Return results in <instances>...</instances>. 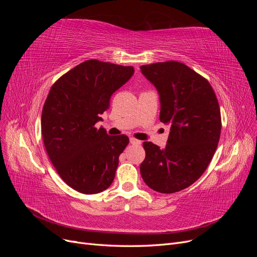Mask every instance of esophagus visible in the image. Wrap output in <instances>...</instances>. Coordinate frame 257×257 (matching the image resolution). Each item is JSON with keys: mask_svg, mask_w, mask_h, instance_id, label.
<instances>
[{"mask_svg": "<svg viewBox=\"0 0 257 257\" xmlns=\"http://www.w3.org/2000/svg\"><path fill=\"white\" fill-rule=\"evenodd\" d=\"M130 143H131L132 145H141V144H142L141 141H137L136 138H133V137L130 138Z\"/></svg>", "mask_w": 257, "mask_h": 257, "instance_id": "obj_1", "label": "esophagus"}]
</instances>
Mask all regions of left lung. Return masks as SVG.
<instances>
[{
  "mask_svg": "<svg viewBox=\"0 0 257 257\" xmlns=\"http://www.w3.org/2000/svg\"><path fill=\"white\" fill-rule=\"evenodd\" d=\"M160 94L161 122L170 126L167 145L143 144L145 183L159 193L179 192L205 173L221 135V111L209 81L177 61L141 66Z\"/></svg>",
  "mask_w": 257,
  "mask_h": 257,
  "instance_id": "left-lung-1",
  "label": "left lung"
}]
</instances>
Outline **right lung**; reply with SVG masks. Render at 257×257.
<instances>
[{"mask_svg":"<svg viewBox=\"0 0 257 257\" xmlns=\"http://www.w3.org/2000/svg\"><path fill=\"white\" fill-rule=\"evenodd\" d=\"M133 74V66L88 60L61 76L49 91L42 111L44 145L62 180L77 192L96 194L113 181L128 137L109 136L95 124Z\"/></svg>","mask_w":257,"mask_h":257,"instance_id":"1","label":"right lung"}]
</instances>
